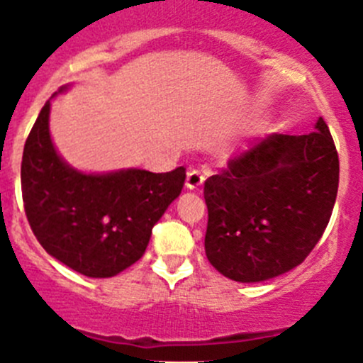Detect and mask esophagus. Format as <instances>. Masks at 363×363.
Masks as SVG:
<instances>
[{"label": "esophagus", "mask_w": 363, "mask_h": 363, "mask_svg": "<svg viewBox=\"0 0 363 363\" xmlns=\"http://www.w3.org/2000/svg\"><path fill=\"white\" fill-rule=\"evenodd\" d=\"M202 182H204V175L199 170H189L188 175H186V188L188 189L201 188Z\"/></svg>", "instance_id": "obj_1"}]
</instances>
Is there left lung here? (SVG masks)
<instances>
[{
    "instance_id": "1",
    "label": "left lung",
    "mask_w": 363,
    "mask_h": 363,
    "mask_svg": "<svg viewBox=\"0 0 363 363\" xmlns=\"http://www.w3.org/2000/svg\"><path fill=\"white\" fill-rule=\"evenodd\" d=\"M338 189L326 121L303 135L254 140L206 181V256L222 276L259 283L290 272L323 236Z\"/></svg>"
}]
</instances>
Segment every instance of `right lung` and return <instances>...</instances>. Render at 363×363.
<instances>
[{
	"label": "right lung",
	"instance_id": "obj_1",
	"mask_svg": "<svg viewBox=\"0 0 363 363\" xmlns=\"http://www.w3.org/2000/svg\"><path fill=\"white\" fill-rule=\"evenodd\" d=\"M59 93L44 104L23 150L26 218L50 256L82 276L113 277L143 256L152 228L181 195L186 170L87 174L73 168L50 134L52 100Z\"/></svg>",
	"mask_w": 363,
	"mask_h": 363
}]
</instances>
